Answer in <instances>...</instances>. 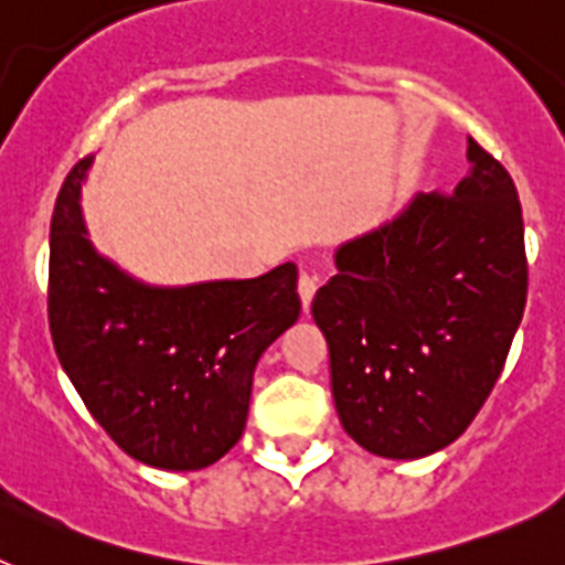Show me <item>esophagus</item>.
I'll return each mask as SVG.
<instances>
[{
  "mask_svg": "<svg viewBox=\"0 0 565 565\" xmlns=\"http://www.w3.org/2000/svg\"><path fill=\"white\" fill-rule=\"evenodd\" d=\"M317 288H319L317 277H311V274H299L297 291H299V299H302V308H306V313H308V308H311L313 297H317Z\"/></svg>",
  "mask_w": 565,
  "mask_h": 565,
  "instance_id": "esophagus-1",
  "label": "esophagus"
}]
</instances>
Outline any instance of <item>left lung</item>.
Here are the masks:
<instances>
[{"instance_id":"1","label":"left lung","mask_w":565,"mask_h":565,"mask_svg":"<svg viewBox=\"0 0 565 565\" xmlns=\"http://www.w3.org/2000/svg\"><path fill=\"white\" fill-rule=\"evenodd\" d=\"M469 172L450 198L416 194L339 243L313 297L344 433L373 456H433L495 387L526 306L518 189L467 138Z\"/></svg>"}]
</instances>
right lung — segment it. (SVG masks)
Wrapping results in <instances>:
<instances>
[{
  "label": "right lung",
  "instance_id": "add662e5",
  "mask_svg": "<svg viewBox=\"0 0 565 565\" xmlns=\"http://www.w3.org/2000/svg\"><path fill=\"white\" fill-rule=\"evenodd\" d=\"M93 158L50 221V333L64 373L135 461L172 472L221 461L246 430L254 367L299 319L297 266L252 279L152 286L104 257L82 212Z\"/></svg>",
  "mask_w": 565,
  "mask_h": 565
}]
</instances>
